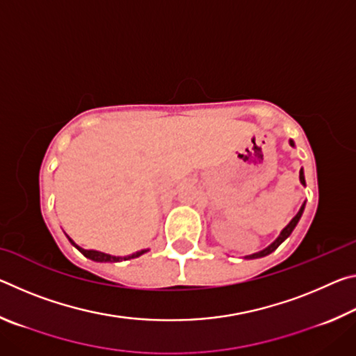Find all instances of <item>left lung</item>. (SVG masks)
I'll return each mask as SVG.
<instances>
[{"label": "left lung", "mask_w": 356, "mask_h": 356, "mask_svg": "<svg viewBox=\"0 0 356 356\" xmlns=\"http://www.w3.org/2000/svg\"><path fill=\"white\" fill-rule=\"evenodd\" d=\"M289 144H291L292 147H295V143L292 141V140H289ZM300 182H301V185L303 186H306V182H305V172H303V168H301L300 170ZM305 206H306V201L301 204V207H300V210L297 212V215L293 216V218L289 221V225L282 229V231L280 232V236L276 237V240H273L272 243H270L267 248H264L262 251H257V252H254V254H250V256H245V259H259V257H264V256H268L270 252H273L276 248H278V246L284 242V240L291 236L292 234V231L295 229V226L298 225V221H300V218H301V215H303V210H305Z\"/></svg>", "instance_id": "8db88e82"}]
</instances>
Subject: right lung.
Listing matches in <instances>:
<instances>
[{"label": "right lung", "mask_w": 356, "mask_h": 356, "mask_svg": "<svg viewBox=\"0 0 356 356\" xmlns=\"http://www.w3.org/2000/svg\"><path fill=\"white\" fill-rule=\"evenodd\" d=\"M67 236V234H65ZM69 242L75 246V248L81 252L83 256H86L88 259H91L94 262H120V261H129V259H135V257H140L144 252H147L149 250H141V251H136L134 254H129V256H113V254H108V252H102V251H95V250H84L81 246H78L74 240H72L69 236Z\"/></svg>", "instance_id": "add662e5"}]
</instances>
